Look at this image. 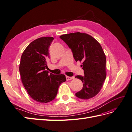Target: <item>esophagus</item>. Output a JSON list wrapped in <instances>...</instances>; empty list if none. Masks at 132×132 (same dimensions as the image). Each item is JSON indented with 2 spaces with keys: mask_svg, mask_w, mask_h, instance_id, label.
Returning a JSON list of instances; mask_svg holds the SVG:
<instances>
[{
  "mask_svg": "<svg viewBox=\"0 0 132 132\" xmlns=\"http://www.w3.org/2000/svg\"><path fill=\"white\" fill-rule=\"evenodd\" d=\"M66 80H72V79H74V77H70V76H66Z\"/></svg>",
  "mask_w": 132,
  "mask_h": 132,
  "instance_id": "esophagus-1",
  "label": "esophagus"
}]
</instances>
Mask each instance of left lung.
<instances>
[{"mask_svg":"<svg viewBox=\"0 0 132 132\" xmlns=\"http://www.w3.org/2000/svg\"><path fill=\"white\" fill-rule=\"evenodd\" d=\"M71 48L75 61L82 62L84 75L76 76L83 84L82 89L75 94L82 100H88L98 93L106 78V55L98 42L83 32H73L61 35Z\"/></svg>","mask_w":132,"mask_h":132,"instance_id":"left-lung-1","label":"left lung"}]
</instances>
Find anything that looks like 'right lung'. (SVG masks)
I'll return each instance as SVG.
<instances>
[{"instance_id": "right-lung-1", "label": "right lung", "mask_w": 132, "mask_h": 132, "mask_svg": "<svg viewBox=\"0 0 132 132\" xmlns=\"http://www.w3.org/2000/svg\"><path fill=\"white\" fill-rule=\"evenodd\" d=\"M51 36L35 39L30 43L21 57L19 70L21 81L32 99L40 103L53 100L60 85L66 80L63 74L53 75L45 70L50 59Z\"/></svg>"}]
</instances>
